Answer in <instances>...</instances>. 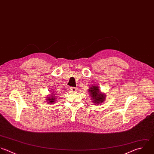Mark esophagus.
<instances>
[{
    "label": "esophagus",
    "instance_id": "1",
    "mask_svg": "<svg viewBox=\"0 0 154 154\" xmlns=\"http://www.w3.org/2000/svg\"><path fill=\"white\" fill-rule=\"evenodd\" d=\"M70 90L72 92H75L77 91V89L76 88H74V87H71V88H70Z\"/></svg>",
    "mask_w": 154,
    "mask_h": 154
}]
</instances>
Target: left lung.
<instances>
[{"label":"left lung","instance_id":"left-lung-1","mask_svg":"<svg viewBox=\"0 0 154 154\" xmlns=\"http://www.w3.org/2000/svg\"><path fill=\"white\" fill-rule=\"evenodd\" d=\"M88 91L91 97L92 98V102H94L96 104H100L101 103H103V101H104V100L106 98V94H103L100 91L98 86H93L89 88Z\"/></svg>","mask_w":154,"mask_h":154}]
</instances>
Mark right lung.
<instances>
[{"label": "right lung", "instance_id": "add662e5", "mask_svg": "<svg viewBox=\"0 0 154 154\" xmlns=\"http://www.w3.org/2000/svg\"><path fill=\"white\" fill-rule=\"evenodd\" d=\"M55 95V94H53L51 96H49V97H47V102H48V103L53 104V103H55V101H56V100H55L56 97H55V95Z\"/></svg>", "mask_w": 154, "mask_h": 154}]
</instances>
